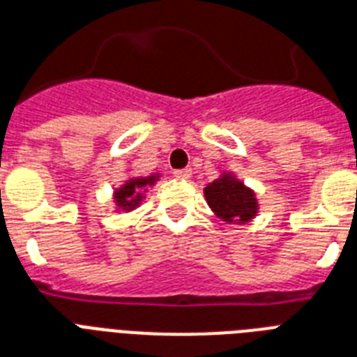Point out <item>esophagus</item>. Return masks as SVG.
<instances>
[{"mask_svg":"<svg viewBox=\"0 0 357 357\" xmlns=\"http://www.w3.org/2000/svg\"><path fill=\"white\" fill-rule=\"evenodd\" d=\"M190 176H192V170H190V168H181V170H174V178L181 179V181H185V179H189Z\"/></svg>","mask_w":357,"mask_h":357,"instance_id":"esophagus-1","label":"esophagus"}]
</instances>
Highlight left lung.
Masks as SVG:
<instances>
[{
  "mask_svg": "<svg viewBox=\"0 0 357 357\" xmlns=\"http://www.w3.org/2000/svg\"><path fill=\"white\" fill-rule=\"evenodd\" d=\"M209 208L221 217L222 221H251L257 215L258 204L255 192L247 189L241 181L225 174L222 178L215 179L204 190Z\"/></svg>",
  "mask_w": 357,
  "mask_h": 357,
  "instance_id": "8db88e82",
  "label": "left lung"
}]
</instances>
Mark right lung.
I'll list each match as a JSON object with an SVG mask.
<instances>
[{
  "instance_id": "1",
  "label": "right lung",
  "mask_w": 357,
  "mask_h": 357,
  "mask_svg": "<svg viewBox=\"0 0 357 357\" xmlns=\"http://www.w3.org/2000/svg\"><path fill=\"white\" fill-rule=\"evenodd\" d=\"M155 181V176L151 178H138V179H130L127 183L121 187V189L116 190V202H118L119 208L123 209H132L135 206L140 204V190L146 187V185H151Z\"/></svg>"
}]
</instances>
